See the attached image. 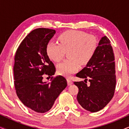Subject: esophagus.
<instances>
[{
	"label": "esophagus",
	"mask_w": 129,
	"mask_h": 129,
	"mask_svg": "<svg viewBox=\"0 0 129 129\" xmlns=\"http://www.w3.org/2000/svg\"><path fill=\"white\" fill-rule=\"evenodd\" d=\"M67 81H68V84L69 86L71 85V84H72V83H73V82H72V80L70 78L67 79Z\"/></svg>",
	"instance_id": "esophagus-1"
}]
</instances>
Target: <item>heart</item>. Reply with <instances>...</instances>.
<instances>
[{
  "mask_svg": "<svg viewBox=\"0 0 129 129\" xmlns=\"http://www.w3.org/2000/svg\"><path fill=\"white\" fill-rule=\"evenodd\" d=\"M59 43L49 42L46 46V53L53 61L58 62L68 52L69 57L57 64L58 73L69 76L79 70L81 64H87L94 57L98 49L96 37L83 31L68 30L58 37Z\"/></svg>",
  "mask_w": 129,
  "mask_h": 129,
  "instance_id": "b5f03b06",
  "label": "heart"
}]
</instances>
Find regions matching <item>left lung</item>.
Returning a JSON list of instances; mask_svg holds the SVG:
<instances>
[{"label":"left lung","instance_id":"1","mask_svg":"<svg viewBox=\"0 0 129 129\" xmlns=\"http://www.w3.org/2000/svg\"><path fill=\"white\" fill-rule=\"evenodd\" d=\"M114 55L107 36L100 39L94 57L76 76L84 82H74L79 88L77 99L83 108L91 112L103 109L114 96L116 76ZM91 83L87 84V80Z\"/></svg>","mask_w":129,"mask_h":129}]
</instances>
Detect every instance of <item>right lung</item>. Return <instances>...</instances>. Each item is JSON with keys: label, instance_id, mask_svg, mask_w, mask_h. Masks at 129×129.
I'll use <instances>...</instances> for the list:
<instances>
[{"label": "right lung", "instance_id": "1", "mask_svg": "<svg viewBox=\"0 0 129 129\" xmlns=\"http://www.w3.org/2000/svg\"><path fill=\"white\" fill-rule=\"evenodd\" d=\"M55 33L47 28L33 30L22 40L15 56L16 93L24 106L38 113L50 110L68 84L62 76H53L56 68L46 53L47 44ZM44 75L51 77L50 82H43Z\"/></svg>", "mask_w": 129, "mask_h": 129}]
</instances>
